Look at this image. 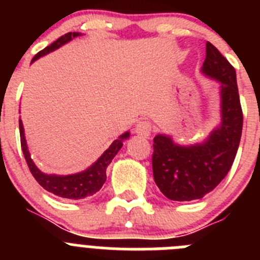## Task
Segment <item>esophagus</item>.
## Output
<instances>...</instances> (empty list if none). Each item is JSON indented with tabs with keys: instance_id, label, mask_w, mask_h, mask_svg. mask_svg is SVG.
Instances as JSON below:
<instances>
[{
	"instance_id": "34e87169",
	"label": "esophagus",
	"mask_w": 260,
	"mask_h": 260,
	"mask_svg": "<svg viewBox=\"0 0 260 260\" xmlns=\"http://www.w3.org/2000/svg\"><path fill=\"white\" fill-rule=\"evenodd\" d=\"M135 133L138 135H141V137L148 138L152 133V123L150 121H147V119H142L135 126Z\"/></svg>"
}]
</instances>
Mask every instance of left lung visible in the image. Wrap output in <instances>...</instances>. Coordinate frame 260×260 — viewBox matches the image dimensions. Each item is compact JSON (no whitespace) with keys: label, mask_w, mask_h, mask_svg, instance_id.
<instances>
[{"label":"left lung","mask_w":260,"mask_h":260,"mask_svg":"<svg viewBox=\"0 0 260 260\" xmlns=\"http://www.w3.org/2000/svg\"><path fill=\"white\" fill-rule=\"evenodd\" d=\"M202 70L221 82V126L207 142L190 147L177 146L171 138L156 135L153 178L160 191L172 201H194L212 191L231 171L240 146L243 114L236 70L208 41Z\"/></svg>","instance_id":"obj_1"}]
</instances>
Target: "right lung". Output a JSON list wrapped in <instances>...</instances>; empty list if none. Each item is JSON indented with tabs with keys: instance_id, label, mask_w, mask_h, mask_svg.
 Returning <instances> with one entry per match:
<instances>
[{
	"instance_id": "obj_1",
	"label": "right lung",
	"mask_w": 260,
	"mask_h": 260,
	"mask_svg": "<svg viewBox=\"0 0 260 260\" xmlns=\"http://www.w3.org/2000/svg\"><path fill=\"white\" fill-rule=\"evenodd\" d=\"M79 36L78 32H68L59 39H57L54 43L48 45L43 50L36 54L32 62L38 59L39 57L45 56L52 50L57 49L65 43L70 41L71 39ZM19 133H20V146H22L23 155L26 158V162L29 168V172L32 176L35 177V180L38 181L39 185L43 186L47 191L52 192V194L61 197V198H68V199H83L89 195H93L102 189L104 185L105 180H107V168L110 164V161L113 160L114 156L117 155L121 147L123 146V141L126 138H128V133H125L121 138L116 139L113 143L110 144L109 148L105 151L102 155V157L99 158L98 161L89 167L87 171L82 172L78 174H70V176H50V174H45L40 172L35 162L32 161L31 156H29L28 150H27L26 139H24V133H23V125L22 121L19 119Z\"/></svg>"
}]
</instances>
